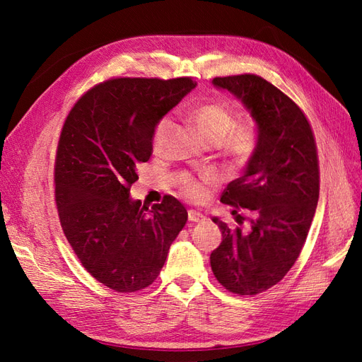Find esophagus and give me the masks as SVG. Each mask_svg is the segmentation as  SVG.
I'll use <instances>...</instances> for the list:
<instances>
[{
    "instance_id": "1",
    "label": "esophagus",
    "mask_w": 362,
    "mask_h": 362,
    "mask_svg": "<svg viewBox=\"0 0 362 362\" xmlns=\"http://www.w3.org/2000/svg\"><path fill=\"white\" fill-rule=\"evenodd\" d=\"M188 221L191 222V224H201V222L205 221V216L202 213H199L196 210H189L188 211Z\"/></svg>"
}]
</instances>
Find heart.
<instances>
[{
    "mask_svg": "<svg viewBox=\"0 0 362 362\" xmlns=\"http://www.w3.org/2000/svg\"><path fill=\"white\" fill-rule=\"evenodd\" d=\"M189 122L205 143H221L224 152L236 165L247 163L258 151L259 132L257 126L253 122L235 124V112L224 103H205L197 105L196 109L189 112ZM169 124H171L169 118H161L158 121L152 136V144L156 148L163 140ZM214 180H216V177L213 174H205L201 179H194L189 174H182L177 179V185L187 197L193 199V201H201L205 196V185L213 183Z\"/></svg>",
    "mask_w": 362,
    "mask_h": 362,
    "instance_id": "1",
    "label": "heart"
}]
</instances>
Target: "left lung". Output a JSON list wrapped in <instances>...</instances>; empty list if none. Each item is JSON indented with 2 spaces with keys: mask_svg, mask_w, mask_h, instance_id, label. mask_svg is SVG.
Returning <instances> with one entry per match:
<instances>
[{
  "mask_svg": "<svg viewBox=\"0 0 362 362\" xmlns=\"http://www.w3.org/2000/svg\"><path fill=\"white\" fill-rule=\"evenodd\" d=\"M244 104L257 122L259 146L244 174L230 182L221 202L232 205L236 226L213 218L222 243L210 263L218 281L240 296L279 283L302 252L319 201L316 140L300 107L257 74L214 78ZM250 210V218L237 210ZM244 220L247 228H241Z\"/></svg>",
  "mask_w": 362,
  "mask_h": 362,
  "instance_id": "8db88e82",
  "label": "left lung"
}]
</instances>
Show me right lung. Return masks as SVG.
<instances>
[{
  "label": "right lung",
  "mask_w": 362,
  "mask_h": 362,
  "mask_svg": "<svg viewBox=\"0 0 362 362\" xmlns=\"http://www.w3.org/2000/svg\"><path fill=\"white\" fill-rule=\"evenodd\" d=\"M196 87L191 78H118L88 90L60 132L54 183L60 226L82 266L117 292L148 288L188 213L173 196L149 210L130 199L158 121Z\"/></svg>",
  "instance_id": "obj_1"
}]
</instances>
